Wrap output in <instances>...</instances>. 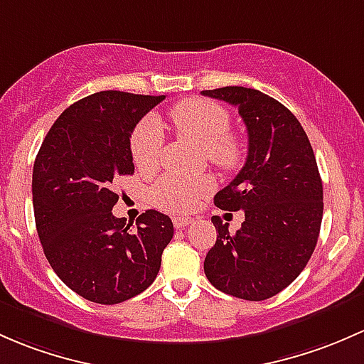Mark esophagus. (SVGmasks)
Here are the masks:
<instances>
[{
    "label": "esophagus",
    "mask_w": 364,
    "mask_h": 364,
    "mask_svg": "<svg viewBox=\"0 0 364 364\" xmlns=\"http://www.w3.org/2000/svg\"><path fill=\"white\" fill-rule=\"evenodd\" d=\"M191 223H193L191 217H173V226L177 228V230H181L183 226H189Z\"/></svg>",
    "instance_id": "1"
}]
</instances>
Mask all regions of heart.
I'll use <instances>...</instances> for the list:
<instances>
[{
  "label": "heart",
  "instance_id": "1",
  "mask_svg": "<svg viewBox=\"0 0 364 364\" xmlns=\"http://www.w3.org/2000/svg\"><path fill=\"white\" fill-rule=\"evenodd\" d=\"M173 129L187 140L201 145L205 156L223 171H235L245 159V144L231 133L230 114L213 101L191 98L170 110ZM163 133L156 121H145L131 136V154L141 173H154L159 166ZM213 189L208 175L182 177L164 175L152 187V201L170 213L191 212Z\"/></svg>",
  "mask_w": 364,
  "mask_h": 364
}]
</instances>
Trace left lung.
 <instances>
[{
    "mask_svg": "<svg viewBox=\"0 0 364 364\" xmlns=\"http://www.w3.org/2000/svg\"><path fill=\"white\" fill-rule=\"evenodd\" d=\"M201 95L237 107L249 134L245 164L213 198L220 210H243L245 220L233 235L212 217L219 235L205 275L226 294L268 299L303 272L317 245L324 203L316 156L298 119L268 95L238 85Z\"/></svg>",
    "mask_w": 364,
    "mask_h": 364,
    "instance_id": "left-lung-1",
    "label": "left lung"
}]
</instances>
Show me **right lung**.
I'll use <instances>...</instances> for the list:
<instances>
[{
	"label": "right lung",
	"instance_id": "obj_1",
	"mask_svg": "<svg viewBox=\"0 0 364 364\" xmlns=\"http://www.w3.org/2000/svg\"><path fill=\"white\" fill-rule=\"evenodd\" d=\"M163 100L95 92L59 115L35 159L33 207L45 257L89 301L115 305L144 293L173 238V223L157 210L141 213L134 230L112 213L114 181L134 171L131 133Z\"/></svg>",
	"mask_w": 364,
	"mask_h": 364
}]
</instances>
